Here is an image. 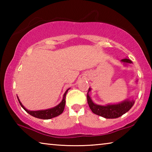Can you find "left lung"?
<instances>
[{"mask_svg": "<svg viewBox=\"0 0 152 152\" xmlns=\"http://www.w3.org/2000/svg\"><path fill=\"white\" fill-rule=\"evenodd\" d=\"M121 61L125 66H127L129 64H132V61L129 58L123 59ZM135 82H137V80H136ZM91 88H89L87 93V102L90 109L94 114L106 119H116L122 116L123 114L128 112L135 103V100L126 99L124 101L116 104H107L106 105L97 104L94 103L91 97L90 96L89 92L91 91Z\"/></svg>", "mask_w": 152, "mask_h": 152, "instance_id": "obj_1", "label": "left lung"}]
</instances>
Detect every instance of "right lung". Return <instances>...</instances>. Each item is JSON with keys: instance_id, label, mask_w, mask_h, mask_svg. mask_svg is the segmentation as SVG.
Instances as JSON below:
<instances>
[{"instance_id": "1", "label": "right lung", "mask_w": 152, "mask_h": 152, "mask_svg": "<svg viewBox=\"0 0 152 152\" xmlns=\"http://www.w3.org/2000/svg\"><path fill=\"white\" fill-rule=\"evenodd\" d=\"M70 90V88L67 89L65 93L63 95V99L62 101L57 106H56L53 108H50V109H45V110H29L27 109L22 104L21 102L20 101L19 97L17 96L18 101H19L20 106L23 107L25 111L29 113V115H31V116L38 118V119H52L53 117H56L58 116V115H61V113H63L64 110V107H65V104H66V96L68 91Z\"/></svg>"}]
</instances>
